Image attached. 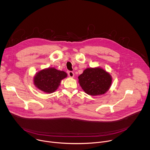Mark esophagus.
Instances as JSON below:
<instances>
[{
    "mask_svg": "<svg viewBox=\"0 0 150 150\" xmlns=\"http://www.w3.org/2000/svg\"><path fill=\"white\" fill-rule=\"evenodd\" d=\"M68 76L70 77H74V73L71 71H69L68 72Z\"/></svg>",
    "mask_w": 150,
    "mask_h": 150,
    "instance_id": "34e87169",
    "label": "esophagus"
}]
</instances>
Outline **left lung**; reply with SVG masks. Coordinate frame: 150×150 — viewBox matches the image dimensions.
<instances>
[{
    "mask_svg": "<svg viewBox=\"0 0 150 150\" xmlns=\"http://www.w3.org/2000/svg\"><path fill=\"white\" fill-rule=\"evenodd\" d=\"M79 82L87 94L96 96L107 92L111 84L112 78L102 68H87L79 76Z\"/></svg>",
    "mask_w": 150,
    "mask_h": 150,
    "instance_id": "obj_1",
    "label": "left lung"
}]
</instances>
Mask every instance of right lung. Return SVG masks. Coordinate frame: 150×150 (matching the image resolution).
<instances>
[{
	"mask_svg": "<svg viewBox=\"0 0 150 150\" xmlns=\"http://www.w3.org/2000/svg\"><path fill=\"white\" fill-rule=\"evenodd\" d=\"M67 77L64 71L55 68H48L39 71L34 77V84L40 90L46 93L55 91L62 79Z\"/></svg>",
	"mask_w": 150,
	"mask_h": 150,
	"instance_id": "right-lung-1",
	"label": "right lung"
}]
</instances>
